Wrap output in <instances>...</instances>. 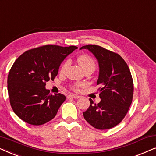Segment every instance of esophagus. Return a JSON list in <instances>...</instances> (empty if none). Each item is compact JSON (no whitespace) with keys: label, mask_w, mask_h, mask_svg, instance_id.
Returning <instances> with one entry per match:
<instances>
[{"label":"esophagus","mask_w":156,"mask_h":156,"mask_svg":"<svg viewBox=\"0 0 156 156\" xmlns=\"http://www.w3.org/2000/svg\"><path fill=\"white\" fill-rule=\"evenodd\" d=\"M68 98H74V99H78L80 98V96L78 95H75V94H71V95H68Z\"/></svg>","instance_id":"34e87169"}]
</instances>
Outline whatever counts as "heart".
<instances>
[{"label": "heart", "instance_id": "obj_1", "mask_svg": "<svg viewBox=\"0 0 156 156\" xmlns=\"http://www.w3.org/2000/svg\"><path fill=\"white\" fill-rule=\"evenodd\" d=\"M78 63H79V65L80 66V67L82 69H84V68L88 66H95V63L93 59H92L90 57L87 56V55H81L78 58ZM69 64V61H66L61 66V71H65V69L68 67V66ZM81 86L80 83H76L73 86V90H78V87Z\"/></svg>", "mask_w": 156, "mask_h": 156}]
</instances>
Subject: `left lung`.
I'll return each mask as SVG.
<instances>
[{
  "label": "left lung",
  "mask_w": 156,
  "mask_h": 156,
  "mask_svg": "<svg viewBox=\"0 0 156 156\" xmlns=\"http://www.w3.org/2000/svg\"><path fill=\"white\" fill-rule=\"evenodd\" d=\"M98 61L99 76L97 85H101L100 102L90 105L83 112L85 119L95 129L104 130L117 126L122 121L131 104L133 83L130 70L118 54L98 45H85Z\"/></svg>",
  "instance_id": "1"
}]
</instances>
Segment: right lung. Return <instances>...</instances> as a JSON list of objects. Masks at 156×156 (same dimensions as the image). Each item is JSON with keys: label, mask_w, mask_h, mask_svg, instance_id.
<instances>
[{"label": "right lung", "mask_w": 156, "mask_h": 156, "mask_svg": "<svg viewBox=\"0 0 156 156\" xmlns=\"http://www.w3.org/2000/svg\"><path fill=\"white\" fill-rule=\"evenodd\" d=\"M76 49L46 45L28 50L16 59L8 76V92L17 117L35 126L54 119L66 97L50 94L46 82L54 80L61 62Z\"/></svg>", "instance_id": "1"}]
</instances>
